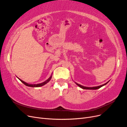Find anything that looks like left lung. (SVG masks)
Returning <instances> with one entry per match:
<instances>
[{
  "instance_id": "8db88e82",
  "label": "left lung",
  "mask_w": 127,
  "mask_h": 127,
  "mask_svg": "<svg viewBox=\"0 0 127 127\" xmlns=\"http://www.w3.org/2000/svg\"><path fill=\"white\" fill-rule=\"evenodd\" d=\"M109 82V81H108ZM108 82H107V83H106L105 84H102V85H100V86H98V87H84V86H82V85H80V84H78V83H76L78 87H80V88H82V89H89V90H96V89H99V88H101V87H102V86H104V85H106V84H107Z\"/></svg>"
}]
</instances>
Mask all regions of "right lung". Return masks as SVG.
Returning a JSON list of instances; mask_svg holds the SVG:
<instances>
[{
    "label": "right lung",
    "instance_id": "1",
    "mask_svg": "<svg viewBox=\"0 0 127 127\" xmlns=\"http://www.w3.org/2000/svg\"><path fill=\"white\" fill-rule=\"evenodd\" d=\"M51 78H52V76H51V77L49 78V79H47L46 81L43 82V83H39V84H28V83H26L25 82L23 81L22 80H20V78H18L20 80V81H21V82H22V83H23L24 84H25V85H26V86L30 87H40L43 86V85H44L46 84L47 83H48V82H49L50 81V80L51 79Z\"/></svg>",
    "mask_w": 127,
    "mask_h": 127
}]
</instances>
